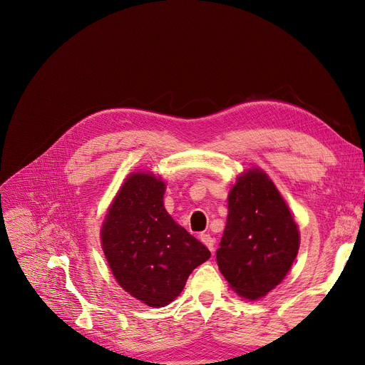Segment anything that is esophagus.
I'll return each mask as SVG.
<instances>
[{
    "instance_id": "esophagus-1",
    "label": "esophagus",
    "mask_w": 365,
    "mask_h": 365,
    "mask_svg": "<svg viewBox=\"0 0 365 365\" xmlns=\"http://www.w3.org/2000/svg\"><path fill=\"white\" fill-rule=\"evenodd\" d=\"M200 240H201V242L204 244V245H207L208 247V250L210 252H215V238L213 237H210L208 234H201L200 235Z\"/></svg>"
}]
</instances>
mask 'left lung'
<instances>
[{
	"instance_id": "8db88e82",
	"label": "left lung",
	"mask_w": 365,
	"mask_h": 365,
	"mask_svg": "<svg viewBox=\"0 0 365 365\" xmlns=\"http://www.w3.org/2000/svg\"><path fill=\"white\" fill-rule=\"evenodd\" d=\"M227 220L217 264L241 297H264L289 274L300 232L289 204L260 167L245 168L227 194Z\"/></svg>"
}]
</instances>
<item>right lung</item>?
<instances>
[{
    "label": "right lung",
    "instance_id": "1",
    "mask_svg": "<svg viewBox=\"0 0 365 365\" xmlns=\"http://www.w3.org/2000/svg\"><path fill=\"white\" fill-rule=\"evenodd\" d=\"M165 187V180L152 171L130 173L101 227L102 250L115 281L150 308L175 300L187 277L210 259L208 248L168 215Z\"/></svg>",
    "mask_w": 365,
    "mask_h": 365
}]
</instances>
